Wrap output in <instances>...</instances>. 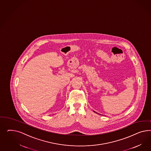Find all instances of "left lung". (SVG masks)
<instances>
[{"label":"left lung","mask_w":151,"mask_h":151,"mask_svg":"<svg viewBox=\"0 0 151 151\" xmlns=\"http://www.w3.org/2000/svg\"><path fill=\"white\" fill-rule=\"evenodd\" d=\"M94 112H95V111H94ZM96 113H97V112H96Z\"/></svg>","instance_id":"obj_1"}]
</instances>
